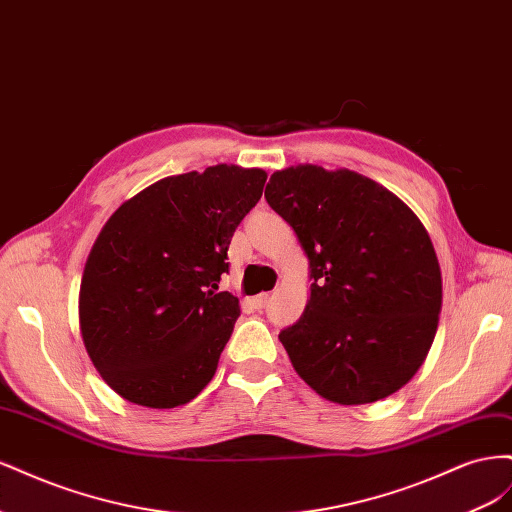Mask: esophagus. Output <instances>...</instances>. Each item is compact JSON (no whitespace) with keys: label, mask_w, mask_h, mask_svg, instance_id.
<instances>
[{"label":"esophagus","mask_w":512,"mask_h":512,"mask_svg":"<svg viewBox=\"0 0 512 512\" xmlns=\"http://www.w3.org/2000/svg\"><path fill=\"white\" fill-rule=\"evenodd\" d=\"M269 299H271V294H269V292H260L258 297H254V299H252V305H254V309H265V307H267V303H269Z\"/></svg>","instance_id":"34e87169"}]
</instances>
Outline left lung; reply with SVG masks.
<instances>
[{"instance_id": "1", "label": "left lung", "mask_w": 512, "mask_h": 512, "mask_svg": "<svg viewBox=\"0 0 512 512\" xmlns=\"http://www.w3.org/2000/svg\"><path fill=\"white\" fill-rule=\"evenodd\" d=\"M267 203L309 260V301L280 333L292 367L342 406L399 391L438 331L442 273L414 211L354 170L299 164L271 175Z\"/></svg>"}]
</instances>
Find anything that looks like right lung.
I'll return each mask as SVG.
<instances>
[{
	"label": "right lung",
	"instance_id": "obj_1",
	"mask_svg": "<svg viewBox=\"0 0 512 512\" xmlns=\"http://www.w3.org/2000/svg\"><path fill=\"white\" fill-rule=\"evenodd\" d=\"M267 173L235 164L160 179L126 200L85 262L79 320L91 363L123 399L177 408L211 382L241 314L220 292L228 245Z\"/></svg>",
	"mask_w": 512,
	"mask_h": 512
}]
</instances>
